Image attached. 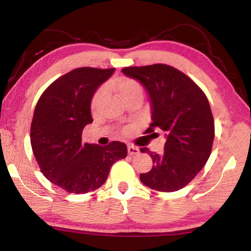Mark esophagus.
<instances>
[{"instance_id": "esophagus-1", "label": "esophagus", "mask_w": 251, "mask_h": 251, "mask_svg": "<svg viewBox=\"0 0 251 251\" xmlns=\"http://www.w3.org/2000/svg\"><path fill=\"white\" fill-rule=\"evenodd\" d=\"M127 151H128V154L129 155H137L138 152H139V150L137 147H135V146H133V145H128L127 146Z\"/></svg>"}]
</instances>
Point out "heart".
Returning a JSON list of instances; mask_svg holds the SVG:
<instances>
[{"label": "heart", "mask_w": 251, "mask_h": 251, "mask_svg": "<svg viewBox=\"0 0 251 251\" xmlns=\"http://www.w3.org/2000/svg\"><path fill=\"white\" fill-rule=\"evenodd\" d=\"M112 88L114 91L117 93V95L121 97V99L124 100L126 97L135 95V94H143V90L136 80L128 78V77H121L116 80H114L112 83ZM104 96V90H100L96 93L94 99H93L92 101V108L95 109L97 107V105L100 104V101L101 100Z\"/></svg>", "instance_id": "heart-1"}]
</instances>
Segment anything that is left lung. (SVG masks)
Masks as SVG:
<instances>
[{"label": "left lung", "mask_w": 251, "mask_h": 251, "mask_svg": "<svg viewBox=\"0 0 251 251\" xmlns=\"http://www.w3.org/2000/svg\"><path fill=\"white\" fill-rule=\"evenodd\" d=\"M145 88L151 103L152 128L165 131L163 154L146 147L152 168L141 174L144 185L158 192H176L192 181L209 158L215 137L209 101L194 80L174 67L154 64L122 70ZM156 134V133H154Z\"/></svg>", "instance_id": "8db88e82"}]
</instances>
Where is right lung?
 <instances>
[{
  "label": "right lung",
  "mask_w": 251,
  "mask_h": 251,
  "mask_svg": "<svg viewBox=\"0 0 251 251\" xmlns=\"http://www.w3.org/2000/svg\"><path fill=\"white\" fill-rule=\"evenodd\" d=\"M114 72L92 67L72 71L46 88L34 110L33 154L43 175L71 194L100 188L112 165L127 156L124 143L105 147L82 143L84 127L93 123V96Z\"/></svg>",
  "instance_id": "obj_1"
}]
</instances>
